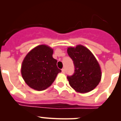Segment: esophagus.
Returning <instances> with one entry per match:
<instances>
[{"instance_id":"obj_1","label":"esophagus","mask_w":121,"mask_h":121,"mask_svg":"<svg viewBox=\"0 0 121 121\" xmlns=\"http://www.w3.org/2000/svg\"><path fill=\"white\" fill-rule=\"evenodd\" d=\"M61 71L63 73H65V69H64V68H63V69H61Z\"/></svg>"}]
</instances>
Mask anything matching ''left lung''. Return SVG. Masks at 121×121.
<instances>
[{
    "mask_svg": "<svg viewBox=\"0 0 121 121\" xmlns=\"http://www.w3.org/2000/svg\"><path fill=\"white\" fill-rule=\"evenodd\" d=\"M68 56L74 63L75 70L73 75L67 76L70 86L75 91L86 93L93 90L101 79V70L93 54L82 45L68 47Z\"/></svg>",
    "mask_w": 121,
    "mask_h": 121,
    "instance_id": "left-lung-1",
    "label": "left lung"
}]
</instances>
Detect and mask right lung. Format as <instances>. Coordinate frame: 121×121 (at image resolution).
<instances>
[{
	"label": "right lung",
	"instance_id": "right-lung-1",
	"mask_svg": "<svg viewBox=\"0 0 121 121\" xmlns=\"http://www.w3.org/2000/svg\"><path fill=\"white\" fill-rule=\"evenodd\" d=\"M53 49L40 45L31 50L24 58L21 73L23 80L31 88L43 91L49 87L61 70L53 57Z\"/></svg>",
	"mask_w": 121,
	"mask_h": 121
}]
</instances>
